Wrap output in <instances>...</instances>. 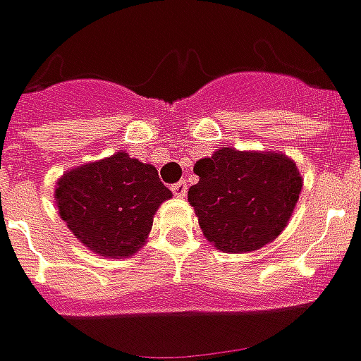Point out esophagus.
Returning a JSON list of instances; mask_svg holds the SVG:
<instances>
[{"mask_svg": "<svg viewBox=\"0 0 361 361\" xmlns=\"http://www.w3.org/2000/svg\"><path fill=\"white\" fill-rule=\"evenodd\" d=\"M187 183L185 180H180V183H176V185H173V192L174 197H178V199H183V197H187Z\"/></svg>", "mask_w": 361, "mask_h": 361, "instance_id": "obj_1", "label": "esophagus"}]
</instances>
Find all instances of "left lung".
<instances>
[{"mask_svg": "<svg viewBox=\"0 0 361 361\" xmlns=\"http://www.w3.org/2000/svg\"><path fill=\"white\" fill-rule=\"evenodd\" d=\"M188 188L207 241L223 253H251L275 241L299 201L303 178L295 160L275 150L221 146L197 160Z\"/></svg>", "mask_w": 361, "mask_h": 361, "instance_id": "8db88e82", "label": "left lung"}]
</instances>
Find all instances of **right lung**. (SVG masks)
<instances>
[{
  "label": "right lung",
  "mask_w": 361,
  "mask_h": 361,
  "mask_svg": "<svg viewBox=\"0 0 361 361\" xmlns=\"http://www.w3.org/2000/svg\"><path fill=\"white\" fill-rule=\"evenodd\" d=\"M173 192L152 164L116 152L63 173L54 190L58 213L84 247L108 259L142 249L152 221Z\"/></svg>",
  "instance_id": "obj_1"
}]
</instances>
